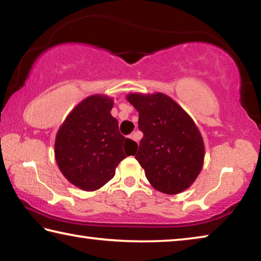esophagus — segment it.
I'll return each mask as SVG.
<instances>
[{
	"instance_id": "1",
	"label": "esophagus",
	"mask_w": 261,
	"mask_h": 261,
	"mask_svg": "<svg viewBox=\"0 0 261 261\" xmlns=\"http://www.w3.org/2000/svg\"><path fill=\"white\" fill-rule=\"evenodd\" d=\"M130 138L132 139V140H135L136 141V143L137 144H138L139 143V135L138 134H137V132H134V134H131V136H130Z\"/></svg>"
}]
</instances>
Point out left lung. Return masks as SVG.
<instances>
[{"label":"left lung","instance_id":"left-lung-1","mask_svg":"<svg viewBox=\"0 0 261 261\" xmlns=\"http://www.w3.org/2000/svg\"><path fill=\"white\" fill-rule=\"evenodd\" d=\"M139 113L140 139L136 159L152 187L177 194L194 183L204 166L205 145L199 129L180 106L160 92L129 93Z\"/></svg>","mask_w":261,"mask_h":261}]
</instances>
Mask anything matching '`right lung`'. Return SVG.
<instances>
[{
	"label": "right lung",
	"instance_id": "right-lung-1",
	"mask_svg": "<svg viewBox=\"0 0 261 261\" xmlns=\"http://www.w3.org/2000/svg\"><path fill=\"white\" fill-rule=\"evenodd\" d=\"M114 99L93 94L81 101L62 123L55 137V160L63 176L83 191H95L115 176L137 143L118 131L112 116Z\"/></svg>",
	"mask_w": 261,
	"mask_h": 261
}]
</instances>
